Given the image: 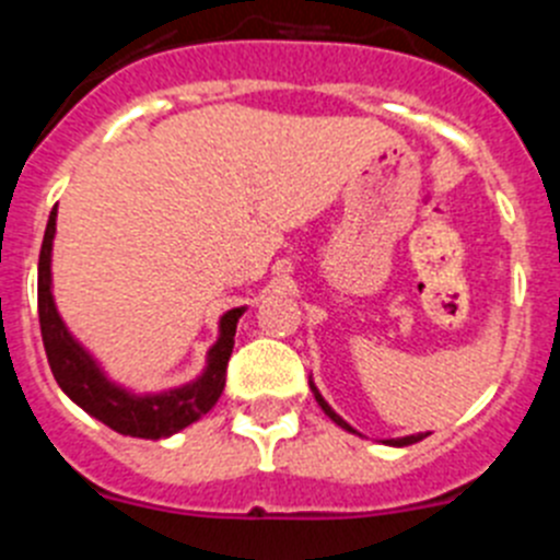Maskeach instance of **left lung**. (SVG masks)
I'll return each instance as SVG.
<instances>
[{
  "label": "left lung",
  "instance_id": "left-lung-1",
  "mask_svg": "<svg viewBox=\"0 0 560 560\" xmlns=\"http://www.w3.org/2000/svg\"><path fill=\"white\" fill-rule=\"evenodd\" d=\"M311 389H314V398H316V404H319V407H323V412H325V415H328V418H330V420H334L336 427H341V429H348V432H353V429H350V427H348V423H345V420H341V418H339V415H336V412H334V409H330V407H328V404H325V398H323V395H319V393H316V387H311ZM420 438H423V434H409V438L387 440V443H393V446H412V443H418V440H420Z\"/></svg>",
  "mask_w": 560,
  "mask_h": 560
}]
</instances>
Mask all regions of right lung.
<instances>
[{"label": "right lung", "mask_w": 560, "mask_h": 560, "mask_svg": "<svg viewBox=\"0 0 560 560\" xmlns=\"http://www.w3.org/2000/svg\"><path fill=\"white\" fill-rule=\"evenodd\" d=\"M52 235H56V210L49 212L42 255H38V325H42L44 350H47L49 370L56 375L58 387L92 418L103 420L108 429L131 434V438L160 440L190 427L192 420L205 418L224 393L226 364H230L232 345H235V325L244 308H232L221 316V336L210 350L207 373L196 384H187V387L165 395H151V398H133L108 384L95 361L86 355V350L63 328L56 303H52V291H49Z\"/></svg>", "instance_id": "1"}]
</instances>
